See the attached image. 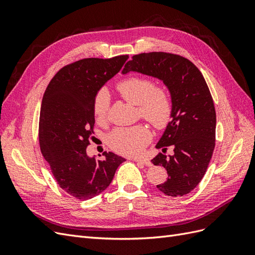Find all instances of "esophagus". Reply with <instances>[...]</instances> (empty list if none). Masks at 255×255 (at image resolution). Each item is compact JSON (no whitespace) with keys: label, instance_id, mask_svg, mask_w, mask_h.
<instances>
[{"label":"esophagus","instance_id":"esophagus-1","mask_svg":"<svg viewBox=\"0 0 255 255\" xmlns=\"http://www.w3.org/2000/svg\"><path fill=\"white\" fill-rule=\"evenodd\" d=\"M134 160L135 161H137V163H140V164H142V165H145V166H148V167H150V166H152V163L150 160H148V159H144V158H134Z\"/></svg>","mask_w":255,"mask_h":255}]
</instances>
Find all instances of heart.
<instances>
[{"label": "heart", "mask_w": 255, "mask_h": 255, "mask_svg": "<svg viewBox=\"0 0 255 255\" xmlns=\"http://www.w3.org/2000/svg\"><path fill=\"white\" fill-rule=\"evenodd\" d=\"M120 96L128 102L138 105V112L153 127L164 128L172 117L173 105L169 92L141 76H130L117 84ZM111 104L109 91H98L92 103V112L97 122H103L107 117ZM151 133L148 127L137 125L128 128H117L107 136L111 148L123 155H135L148 144Z\"/></svg>", "instance_id": "b5f03b06"}]
</instances>
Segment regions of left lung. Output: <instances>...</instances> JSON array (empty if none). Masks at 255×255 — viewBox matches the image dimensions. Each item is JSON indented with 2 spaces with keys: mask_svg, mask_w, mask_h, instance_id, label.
Wrapping results in <instances>:
<instances>
[{
  "mask_svg": "<svg viewBox=\"0 0 255 255\" xmlns=\"http://www.w3.org/2000/svg\"><path fill=\"white\" fill-rule=\"evenodd\" d=\"M156 78L166 85L173 105L171 121L156 144L163 150L151 161L163 166L168 179L157 188L167 196L187 195L201 182L215 148L216 112L212 95L199 69L190 60L165 52L134 55L122 70ZM173 156L164 155L166 146Z\"/></svg>",
  "mask_w": 255,
  "mask_h": 255,
  "instance_id": "1",
  "label": "left lung"
}]
</instances>
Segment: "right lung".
Wrapping results in <instances>:
<instances>
[{
  "label": "right lung",
  "instance_id": "1",
  "mask_svg": "<svg viewBox=\"0 0 255 255\" xmlns=\"http://www.w3.org/2000/svg\"><path fill=\"white\" fill-rule=\"evenodd\" d=\"M128 58L78 60L61 68L45 89L39 118L40 150L60 188L76 199L101 194L126 160L113 152H104L105 159L98 160L87 155L86 148L94 134V99Z\"/></svg>",
  "mask_w": 255,
  "mask_h": 255
}]
</instances>
